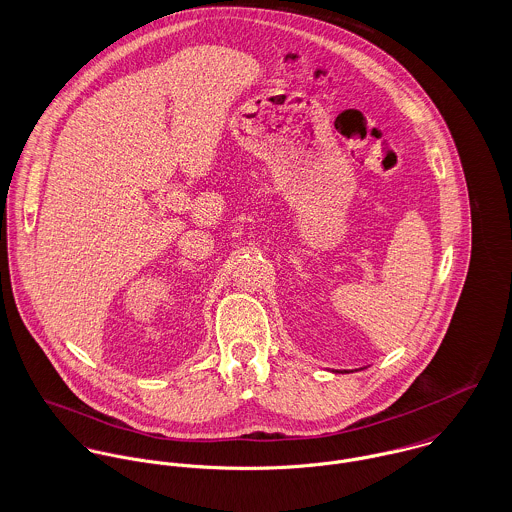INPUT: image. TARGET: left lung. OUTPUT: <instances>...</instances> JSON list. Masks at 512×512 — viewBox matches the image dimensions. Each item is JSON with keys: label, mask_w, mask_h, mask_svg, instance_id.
Here are the masks:
<instances>
[{"label": "left lung", "mask_w": 512, "mask_h": 512, "mask_svg": "<svg viewBox=\"0 0 512 512\" xmlns=\"http://www.w3.org/2000/svg\"><path fill=\"white\" fill-rule=\"evenodd\" d=\"M345 372H347V370H345Z\"/></svg>", "instance_id": "1"}]
</instances>
